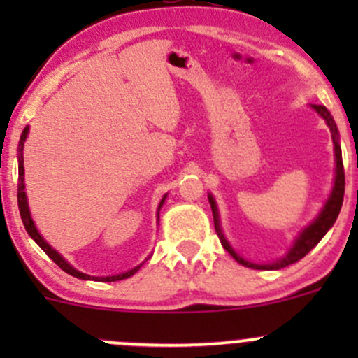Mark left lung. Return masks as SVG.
Masks as SVG:
<instances>
[{"instance_id": "1", "label": "left lung", "mask_w": 358, "mask_h": 358, "mask_svg": "<svg viewBox=\"0 0 358 358\" xmlns=\"http://www.w3.org/2000/svg\"><path fill=\"white\" fill-rule=\"evenodd\" d=\"M312 109L315 110L317 114L324 119V121H326V124L329 126V129H331V136H333L334 157H336L334 185H333V190H331V196L327 197L326 204H324V208L320 209L319 216H317V218L313 220L308 227H305V229L298 234V237L294 239V243H292V246L289 251H287V255H284L282 258L275 259V262L262 263V265H259V263L249 262V259H244L243 256L237 255V252L234 251V248L230 246L229 241H227L225 234H223V230H222V225H220V215H218V208H216L215 197H213L211 194H208V199H209V204H211V211H213V220H215V230L220 237V243H222V246L230 252V256H232L237 263L248 266V268L280 270V268H284V266H289V265H292V263L299 262L303 256L308 255V252L320 243V239H322V237L327 234V230L334 225L336 218H338L339 211H341L343 196H345V169H343L341 147H339L338 128H336L333 115H331V112L327 110L326 107L312 106Z\"/></svg>"}]
</instances>
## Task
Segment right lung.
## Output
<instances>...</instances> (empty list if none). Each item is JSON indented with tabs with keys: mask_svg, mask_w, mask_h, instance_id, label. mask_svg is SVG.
I'll return each instance as SVG.
<instances>
[{
	"mask_svg": "<svg viewBox=\"0 0 358 358\" xmlns=\"http://www.w3.org/2000/svg\"><path fill=\"white\" fill-rule=\"evenodd\" d=\"M27 133H29V126H25L22 135H20V142H19V189H17V199H19V209H20V216H22V223L25 227V230H27L29 236L32 237V239L36 241V244H38L39 248L43 249V251L46 252V255L50 256V258L53 259V262L57 263V265L60 266V268L64 270V272H67L69 275L72 277H78V279L81 280H102V282H114V280H122V279H128V277L135 275L136 272L140 270V266L143 265V263H140L138 266H135V268L128 270V272H122L119 273V275H109V277H92L88 275V273H83L79 272V270H76L74 266L71 265V263H67L66 259H64V256L60 255V252H57L55 249L50 246L48 243H46L45 239L41 237V234L38 232V229H36L34 222H32V216H31V211H29V204H27V196H25V183H24V142L25 138H27ZM166 196L168 194H164V197H162L161 202H159V208H157V222H159V209L162 208V204H164L166 201ZM150 258V256H149ZM147 258V259H149Z\"/></svg>",
	"mask_w": 358,
	"mask_h": 358,
	"instance_id": "obj_1",
	"label": "right lung"
}]
</instances>
